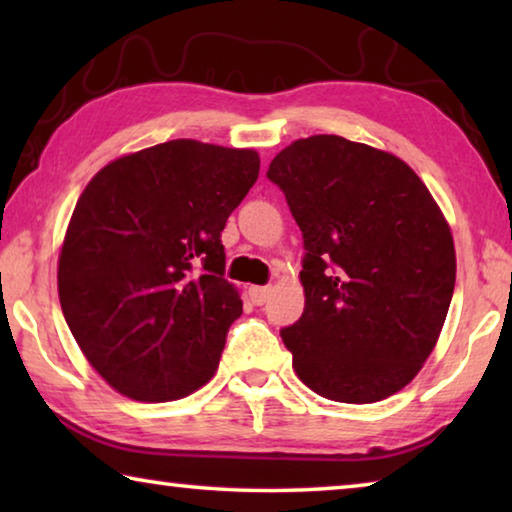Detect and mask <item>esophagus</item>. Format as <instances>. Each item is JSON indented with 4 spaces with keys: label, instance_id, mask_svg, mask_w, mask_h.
I'll return each mask as SVG.
<instances>
[{
    "label": "esophagus",
    "instance_id": "34e87169",
    "mask_svg": "<svg viewBox=\"0 0 512 512\" xmlns=\"http://www.w3.org/2000/svg\"><path fill=\"white\" fill-rule=\"evenodd\" d=\"M248 296L255 302V305H264L268 296H271V287H250Z\"/></svg>",
    "mask_w": 512,
    "mask_h": 512
}]
</instances>
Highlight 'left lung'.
Returning a JSON list of instances; mask_svg holds the SVG:
<instances>
[{
	"label": "left lung",
	"instance_id": "obj_1",
	"mask_svg": "<svg viewBox=\"0 0 512 512\" xmlns=\"http://www.w3.org/2000/svg\"><path fill=\"white\" fill-rule=\"evenodd\" d=\"M266 176L305 241V311L280 329L293 368L334 402L409 384L436 345L456 282L452 230L409 164L339 135L296 140Z\"/></svg>",
	"mask_w": 512,
	"mask_h": 512
}]
</instances>
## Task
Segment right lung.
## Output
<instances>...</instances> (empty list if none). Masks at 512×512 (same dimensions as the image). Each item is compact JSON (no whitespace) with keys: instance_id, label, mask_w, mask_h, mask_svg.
Segmentation results:
<instances>
[{"instance_id":"right-lung-1","label":"right lung","mask_w":512,"mask_h":512,"mask_svg":"<svg viewBox=\"0 0 512 512\" xmlns=\"http://www.w3.org/2000/svg\"><path fill=\"white\" fill-rule=\"evenodd\" d=\"M259 176L253 149L171 140L124 155L83 189L58 259V298L92 368L140 402L212 379L241 316L221 232Z\"/></svg>"}]
</instances>
